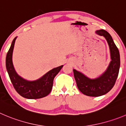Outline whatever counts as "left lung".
<instances>
[{
    "instance_id": "8db88e82",
    "label": "left lung",
    "mask_w": 126,
    "mask_h": 126,
    "mask_svg": "<svg viewBox=\"0 0 126 126\" xmlns=\"http://www.w3.org/2000/svg\"><path fill=\"white\" fill-rule=\"evenodd\" d=\"M106 40L110 50L111 61L106 70L99 77L91 79L80 71L73 69L74 77L78 88L84 94L97 97L104 95L113 88L117 79L120 68V55L112 36L106 30L101 29L95 32Z\"/></svg>"
}]
</instances>
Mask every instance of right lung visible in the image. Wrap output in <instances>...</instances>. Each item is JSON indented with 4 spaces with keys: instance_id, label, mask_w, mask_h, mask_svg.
<instances>
[{
    "instance_id": "obj_1",
    "label": "right lung",
    "mask_w": 126,
    "mask_h": 126,
    "mask_svg": "<svg viewBox=\"0 0 126 126\" xmlns=\"http://www.w3.org/2000/svg\"><path fill=\"white\" fill-rule=\"evenodd\" d=\"M17 37L12 42L5 61L6 68L10 81L16 91L22 97L27 99H39L45 97L51 92L54 78L59 73L63 65L50 70L36 80L28 81L23 78L17 73L12 62L13 50Z\"/></svg>"
}]
</instances>
